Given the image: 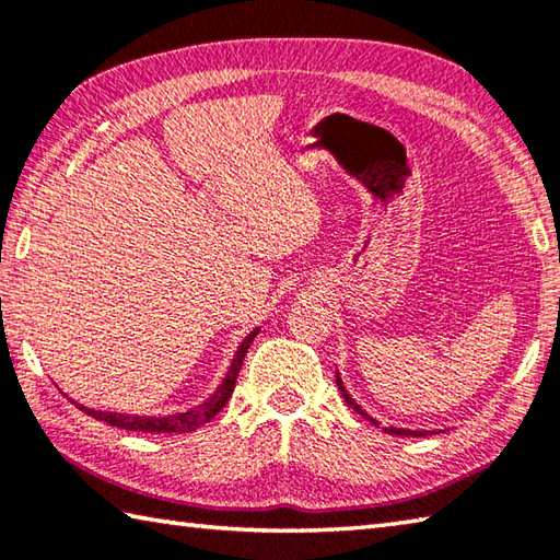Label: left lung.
Segmentation results:
<instances>
[{"label": "left lung", "mask_w": 560, "mask_h": 560, "mask_svg": "<svg viewBox=\"0 0 560 560\" xmlns=\"http://www.w3.org/2000/svg\"><path fill=\"white\" fill-rule=\"evenodd\" d=\"M335 383H337V390L342 393V398H345V402L349 405V408H354L357 415H361V418L378 427V420L371 418V415H369L364 408H361V405H359L352 396H349L347 388H345V383H342V376H339V371H337V376H335ZM383 432L393 434V436H427V434H434L432 430H402V427H383Z\"/></svg>", "instance_id": "1"}]
</instances>
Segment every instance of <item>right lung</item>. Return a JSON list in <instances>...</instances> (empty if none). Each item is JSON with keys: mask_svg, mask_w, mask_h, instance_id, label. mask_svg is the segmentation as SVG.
Wrapping results in <instances>:
<instances>
[{"mask_svg": "<svg viewBox=\"0 0 560 560\" xmlns=\"http://www.w3.org/2000/svg\"><path fill=\"white\" fill-rule=\"evenodd\" d=\"M259 335V327H255L243 342L237 345L233 361H230V366L225 371L223 381L218 383L215 390L208 396L201 405H194V408L184 410V412H174V415H128V412H106V410H94V408H84L82 402H74L77 408L82 412L92 415L94 420H102L108 422L114 427H120V430H128V432H155V434H174V432H196L199 427H203L206 422H211L218 412L225 408V402L230 400L235 390V381L240 374V366H243L245 354L249 345L255 342V337Z\"/></svg>", "mask_w": 560, "mask_h": 560, "instance_id": "add662e5", "label": "right lung"}]
</instances>
